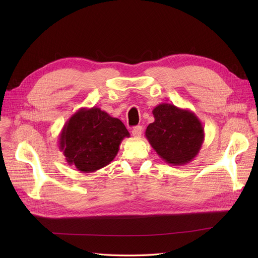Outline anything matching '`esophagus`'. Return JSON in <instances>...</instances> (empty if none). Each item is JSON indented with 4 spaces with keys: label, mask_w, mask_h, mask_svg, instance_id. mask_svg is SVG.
<instances>
[{
    "label": "esophagus",
    "mask_w": 258,
    "mask_h": 258,
    "mask_svg": "<svg viewBox=\"0 0 258 258\" xmlns=\"http://www.w3.org/2000/svg\"><path fill=\"white\" fill-rule=\"evenodd\" d=\"M142 131H143V128L141 126H136V127H134V129H132V136H134L135 138L141 137Z\"/></svg>",
    "instance_id": "obj_1"
}]
</instances>
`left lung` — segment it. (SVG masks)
<instances>
[{
	"label": "left lung",
	"mask_w": 258,
	"mask_h": 258,
	"mask_svg": "<svg viewBox=\"0 0 258 258\" xmlns=\"http://www.w3.org/2000/svg\"><path fill=\"white\" fill-rule=\"evenodd\" d=\"M153 115L155 121L147 126L145 137L159 157L172 166L194 160L205 141V129L196 114L161 103Z\"/></svg>",
	"instance_id": "8db88e82"
}]
</instances>
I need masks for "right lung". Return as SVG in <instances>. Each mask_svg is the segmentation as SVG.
I'll return each mask as SVG.
<instances>
[{"label": "right lung", "instance_id": "obj_1", "mask_svg": "<svg viewBox=\"0 0 258 258\" xmlns=\"http://www.w3.org/2000/svg\"><path fill=\"white\" fill-rule=\"evenodd\" d=\"M59 137V148L69 165L90 173L111 163L130 134L121 120L93 106L74 113Z\"/></svg>", "mask_w": 258, "mask_h": 258}]
</instances>
